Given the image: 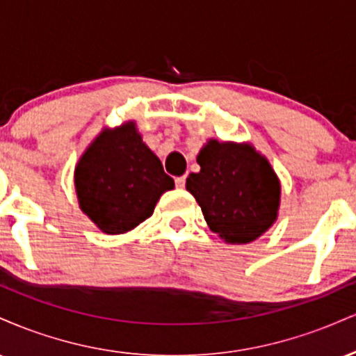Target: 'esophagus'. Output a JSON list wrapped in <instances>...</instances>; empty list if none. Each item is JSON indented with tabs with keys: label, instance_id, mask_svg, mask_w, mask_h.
Segmentation results:
<instances>
[{
	"label": "esophagus",
	"instance_id": "obj_1",
	"mask_svg": "<svg viewBox=\"0 0 356 356\" xmlns=\"http://www.w3.org/2000/svg\"><path fill=\"white\" fill-rule=\"evenodd\" d=\"M175 186H177L179 189H182V187L186 186V175H181V177L175 179Z\"/></svg>",
	"mask_w": 356,
	"mask_h": 356
}]
</instances>
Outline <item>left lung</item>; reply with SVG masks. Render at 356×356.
Masks as SVG:
<instances>
[{
	"instance_id": "1",
	"label": "left lung",
	"mask_w": 356,
	"mask_h": 356,
	"mask_svg": "<svg viewBox=\"0 0 356 356\" xmlns=\"http://www.w3.org/2000/svg\"><path fill=\"white\" fill-rule=\"evenodd\" d=\"M199 172L186 189L201 206L212 232L229 244H248L277 219L281 184L268 159L249 144L211 138L197 155Z\"/></svg>"
}]
</instances>
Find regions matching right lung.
Segmentation results:
<instances>
[{
  "mask_svg": "<svg viewBox=\"0 0 356 356\" xmlns=\"http://www.w3.org/2000/svg\"><path fill=\"white\" fill-rule=\"evenodd\" d=\"M174 179L142 142L136 122L104 129L75 167L80 209L105 234H124L152 216Z\"/></svg>",
  "mask_w": 356,
  "mask_h": 356,
  "instance_id": "obj_1",
  "label": "right lung"
}]
</instances>
